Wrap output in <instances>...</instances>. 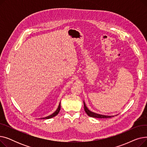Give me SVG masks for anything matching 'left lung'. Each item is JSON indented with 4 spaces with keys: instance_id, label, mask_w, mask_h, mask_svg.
I'll list each match as a JSON object with an SVG mask.
<instances>
[{
    "instance_id": "1",
    "label": "left lung",
    "mask_w": 147,
    "mask_h": 147,
    "mask_svg": "<svg viewBox=\"0 0 147 147\" xmlns=\"http://www.w3.org/2000/svg\"><path fill=\"white\" fill-rule=\"evenodd\" d=\"M83 104H84V111H85V112L86 113V114L89 115V117H94V118H100V119H107V118H111V117L114 116V115H102V114H98V113H96L94 112H92L88 109V108L86 107L84 101H83Z\"/></svg>"
}]
</instances>
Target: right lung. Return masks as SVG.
<instances>
[{
	"label": "right lung",
	"instance_id": "add662e5",
	"mask_svg": "<svg viewBox=\"0 0 147 147\" xmlns=\"http://www.w3.org/2000/svg\"><path fill=\"white\" fill-rule=\"evenodd\" d=\"M60 109H61V102H59V105H58V108H57V109L56 110V111H55V112L53 113L52 114L48 115V116H47V117L40 118V119H51V118H52V117H55V115H57L59 113V111H60Z\"/></svg>",
	"mask_w": 147,
	"mask_h": 147
}]
</instances>
